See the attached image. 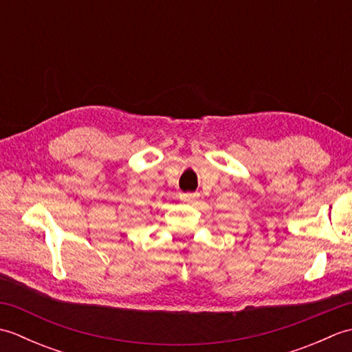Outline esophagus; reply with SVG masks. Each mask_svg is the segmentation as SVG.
<instances>
[{
	"label": "esophagus",
	"mask_w": 352,
	"mask_h": 352,
	"mask_svg": "<svg viewBox=\"0 0 352 352\" xmlns=\"http://www.w3.org/2000/svg\"><path fill=\"white\" fill-rule=\"evenodd\" d=\"M198 198H199V193H182L180 195V199L183 203H188V204L195 203Z\"/></svg>",
	"instance_id": "34e87169"
}]
</instances>
